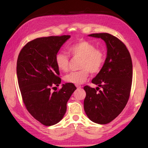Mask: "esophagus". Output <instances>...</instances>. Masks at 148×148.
<instances>
[{"label": "esophagus", "mask_w": 148, "mask_h": 148, "mask_svg": "<svg viewBox=\"0 0 148 148\" xmlns=\"http://www.w3.org/2000/svg\"><path fill=\"white\" fill-rule=\"evenodd\" d=\"M76 86L77 88H81V87H82V86H79V85H76Z\"/></svg>", "instance_id": "1"}]
</instances>
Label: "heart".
<instances>
[{
	"label": "heart",
	"instance_id": "obj_1",
	"mask_svg": "<svg viewBox=\"0 0 148 148\" xmlns=\"http://www.w3.org/2000/svg\"><path fill=\"white\" fill-rule=\"evenodd\" d=\"M68 53L73 58H80L79 71L72 72L64 76L67 83L76 85L82 84L87 79L89 72L97 74L101 71L106 60L105 53L101 49L96 48L93 44L86 40H79L68 47ZM55 61L59 71H69L70 57L63 51L57 53Z\"/></svg>",
	"mask_w": 148,
	"mask_h": 148
}]
</instances>
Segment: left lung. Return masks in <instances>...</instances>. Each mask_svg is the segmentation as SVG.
<instances>
[{"label": "left lung", "instance_id": "left-lung-1", "mask_svg": "<svg viewBox=\"0 0 148 148\" xmlns=\"http://www.w3.org/2000/svg\"><path fill=\"white\" fill-rule=\"evenodd\" d=\"M89 36L106 42L107 56L104 66L92 83L96 89L86 86L84 106L87 117L96 123L107 124L121 114L129 101L132 80V63L127 47L117 37L108 33ZM101 87L102 89L97 91Z\"/></svg>", "mask_w": 148, "mask_h": 148}]
</instances>
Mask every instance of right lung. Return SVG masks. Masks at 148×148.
I'll use <instances>...</instances> for the list:
<instances>
[{
  "instance_id": "obj_1",
  "label": "right lung",
  "mask_w": 148,
  "mask_h": 148,
  "mask_svg": "<svg viewBox=\"0 0 148 148\" xmlns=\"http://www.w3.org/2000/svg\"><path fill=\"white\" fill-rule=\"evenodd\" d=\"M70 35L38 38L21 49L17 61V76L22 99L31 116L45 126L59 123L66 111V103L76 89L74 84H62L55 61Z\"/></svg>"
}]
</instances>
